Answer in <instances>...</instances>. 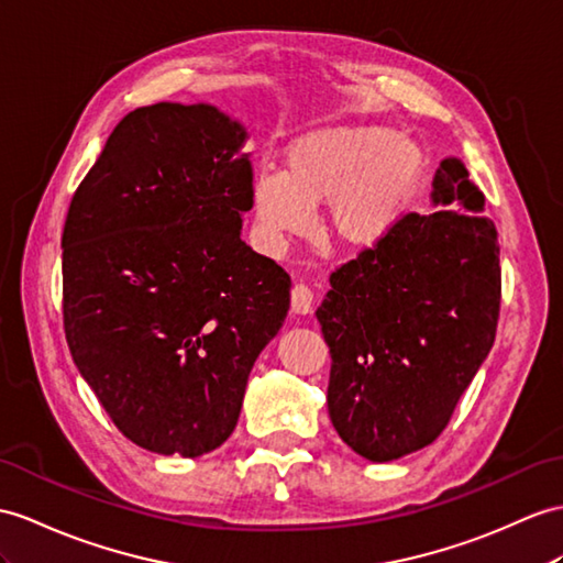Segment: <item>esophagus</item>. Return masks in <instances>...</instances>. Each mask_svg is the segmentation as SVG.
I'll use <instances>...</instances> for the list:
<instances>
[{
	"mask_svg": "<svg viewBox=\"0 0 563 563\" xmlns=\"http://www.w3.org/2000/svg\"><path fill=\"white\" fill-rule=\"evenodd\" d=\"M314 303V294L308 284H296L291 289V310L306 314L312 310Z\"/></svg>",
	"mask_w": 563,
	"mask_h": 563,
	"instance_id": "34e87169",
	"label": "esophagus"
}]
</instances>
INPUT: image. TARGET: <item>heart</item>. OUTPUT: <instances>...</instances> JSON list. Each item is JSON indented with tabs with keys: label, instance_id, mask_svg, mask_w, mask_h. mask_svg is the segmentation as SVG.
<instances>
[{
	"label": "heart",
	"instance_id": "b5f03b06",
	"mask_svg": "<svg viewBox=\"0 0 563 563\" xmlns=\"http://www.w3.org/2000/svg\"><path fill=\"white\" fill-rule=\"evenodd\" d=\"M420 172L413 143L385 126H322L296 139L284 174L253 178V208L279 243L303 236L310 210L324 208V231L346 249H367L387 234Z\"/></svg>",
	"mask_w": 563,
	"mask_h": 563
}]
</instances>
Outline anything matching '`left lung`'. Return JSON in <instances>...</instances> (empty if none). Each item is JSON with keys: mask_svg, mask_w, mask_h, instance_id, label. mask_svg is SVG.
<instances>
[{"mask_svg": "<svg viewBox=\"0 0 563 563\" xmlns=\"http://www.w3.org/2000/svg\"><path fill=\"white\" fill-rule=\"evenodd\" d=\"M437 205L406 212L329 277L318 320L332 355L327 408L355 454L385 463L432 444L495 344L499 234L459 159L434 176Z\"/></svg>", "mask_w": 563, "mask_h": 563, "instance_id": "1", "label": "left lung"}]
</instances>
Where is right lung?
<instances>
[{
	"label": "right lung",
	"instance_id": "right-lung-1",
	"mask_svg": "<svg viewBox=\"0 0 563 563\" xmlns=\"http://www.w3.org/2000/svg\"><path fill=\"white\" fill-rule=\"evenodd\" d=\"M243 141L210 104L133 109L68 205V351L119 432L155 454L229 440L289 310V274L239 234L253 208Z\"/></svg>",
	"mask_w": 563,
	"mask_h": 563
}]
</instances>
